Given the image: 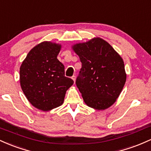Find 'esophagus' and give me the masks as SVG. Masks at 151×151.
Returning <instances> with one entry per match:
<instances>
[{
    "mask_svg": "<svg viewBox=\"0 0 151 151\" xmlns=\"http://www.w3.org/2000/svg\"><path fill=\"white\" fill-rule=\"evenodd\" d=\"M71 78H72L73 80L74 83H75V81H76V76H73L72 77H71Z\"/></svg>",
    "mask_w": 151,
    "mask_h": 151,
    "instance_id": "34e87169",
    "label": "esophagus"
}]
</instances>
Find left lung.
<instances>
[{"label": "left lung", "mask_w": 151, "mask_h": 151, "mask_svg": "<svg viewBox=\"0 0 151 151\" xmlns=\"http://www.w3.org/2000/svg\"><path fill=\"white\" fill-rule=\"evenodd\" d=\"M82 63L76 83L89 107L105 110L116 102L126 81L124 63L106 40L96 38L73 45Z\"/></svg>", "instance_id": "1"}]
</instances>
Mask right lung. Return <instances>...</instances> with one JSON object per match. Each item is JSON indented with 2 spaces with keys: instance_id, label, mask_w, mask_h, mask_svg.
<instances>
[{
  "instance_id": "obj_1",
  "label": "right lung",
  "mask_w": 151,
  "mask_h": 151,
  "mask_svg": "<svg viewBox=\"0 0 151 151\" xmlns=\"http://www.w3.org/2000/svg\"><path fill=\"white\" fill-rule=\"evenodd\" d=\"M60 45L43 42L27 55L20 68L21 88L34 107L48 111L61 106L73 81L65 76L63 64L58 60Z\"/></svg>"
}]
</instances>
